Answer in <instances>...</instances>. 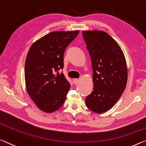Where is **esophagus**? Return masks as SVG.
<instances>
[{
	"mask_svg": "<svg viewBox=\"0 0 146 146\" xmlns=\"http://www.w3.org/2000/svg\"><path fill=\"white\" fill-rule=\"evenodd\" d=\"M73 82L74 84H78V83L80 82V80H79V79H74Z\"/></svg>",
	"mask_w": 146,
	"mask_h": 146,
	"instance_id": "obj_1",
	"label": "esophagus"
}]
</instances>
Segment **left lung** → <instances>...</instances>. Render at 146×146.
<instances>
[{
	"instance_id": "left-lung-1",
	"label": "left lung",
	"mask_w": 146,
	"mask_h": 146,
	"mask_svg": "<svg viewBox=\"0 0 146 146\" xmlns=\"http://www.w3.org/2000/svg\"><path fill=\"white\" fill-rule=\"evenodd\" d=\"M82 34L91 59L94 83V90L86 97V106L102 113L114 106L125 89V59L119 44L106 32L83 31Z\"/></svg>"
}]
</instances>
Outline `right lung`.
Returning a JSON list of instances; mask_svg holds the SVG:
<instances>
[{
    "instance_id": "right-lung-1",
    "label": "right lung",
    "mask_w": 146,
    "mask_h": 146,
    "mask_svg": "<svg viewBox=\"0 0 146 146\" xmlns=\"http://www.w3.org/2000/svg\"><path fill=\"white\" fill-rule=\"evenodd\" d=\"M80 31L54 32L33 43L26 59L25 76L28 94L38 108L48 113L63 106L70 85L59 72L64 52Z\"/></svg>"
}]
</instances>
